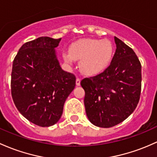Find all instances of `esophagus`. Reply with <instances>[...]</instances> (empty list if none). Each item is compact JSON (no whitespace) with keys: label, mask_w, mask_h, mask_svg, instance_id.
<instances>
[{"label":"esophagus","mask_w":157,"mask_h":157,"mask_svg":"<svg viewBox=\"0 0 157 157\" xmlns=\"http://www.w3.org/2000/svg\"><path fill=\"white\" fill-rule=\"evenodd\" d=\"M76 85L77 86L80 85V78H77V80H76Z\"/></svg>","instance_id":"1"}]
</instances>
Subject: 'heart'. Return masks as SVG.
<instances>
[{
	"instance_id": "1",
	"label": "heart",
	"mask_w": 157,
	"mask_h": 157,
	"mask_svg": "<svg viewBox=\"0 0 157 157\" xmlns=\"http://www.w3.org/2000/svg\"><path fill=\"white\" fill-rule=\"evenodd\" d=\"M113 56L112 43L106 39H82L71 44L69 51H64L63 57L67 64L72 65L80 60L79 68L82 74L93 76L105 71Z\"/></svg>"
}]
</instances>
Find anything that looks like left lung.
Segmentation results:
<instances>
[{"label":"left lung","instance_id":"1","mask_svg":"<svg viewBox=\"0 0 157 157\" xmlns=\"http://www.w3.org/2000/svg\"><path fill=\"white\" fill-rule=\"evenodd\" d=\"M114 39L116 50L109 66L80 82L89 121L104 128L118 124L133 113L142 86V65L135 52L117 37Z\"/></svg>","mask_w":157,"mask_h":157}]
</instances>
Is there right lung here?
<instances>
[{
    "instance_id": "1",
    "label": "right lung",
    "mask_w": 157,
    "mask_h": 157,
    "mask_svg": "<svg viewBox=\"0 0 157 157\" xmlns=\"http://www.w3.org/2000/svg\"><path fill=\"white\" fill-rule=\"evenodd\" d=\"M61 39L39 37L26 42L15 57L11 75L12 97L20 113L40 127L61 118L67 98L75 87L73 74L62 69L55 48Z\"/></svg>"
}]
</instances>
